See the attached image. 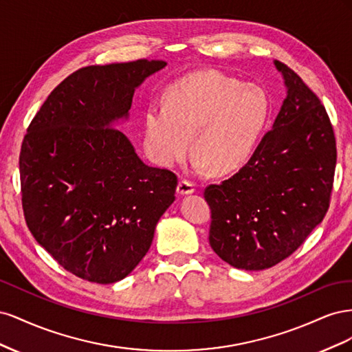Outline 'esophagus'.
Masks as SVG:
<instances>
[{"mask_svg": "<svg viewBox=\"0 0 352 352\" xmlns=\"http://www.w3.org/2000/svg\"><path fill=\"white\" fill-rule=\"evenodd\" d=\"M194 190H195L194 184L188 182V180H180V182L177 184V188H176L177 195H190V194H194Z\"/></svg>", "mask_w": 352, "mask_h": 352, "instance_id": "1", "label": "esophagus"}]
</instances>
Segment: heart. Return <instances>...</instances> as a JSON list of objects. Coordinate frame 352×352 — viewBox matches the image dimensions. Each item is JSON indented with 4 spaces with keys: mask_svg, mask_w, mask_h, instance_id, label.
<instances>
[{
    "mask_svg": "<svg viewBox=\"0 0 352 352\" xmlns=\"http://www.w3.org/2000/svg\"><path fill=\"white\" fill-rule=\"evenodd\" d=\"M272 102L257 85L216 70L190 73L170 85L164 105L153 102L144 116V146L153 162L173 167L190 150L198 172H236L248 162L269 122Z\"/></svg>",
    "mask_w": 352,
    "mask_h": 352,
    "instance_id": "1",
    "label": "heart"
}]
</instances>
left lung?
<instances>
[{
    "label": "left lung",
    "instance_id": "obj_1",
    "mask_svg": "<svg viewBox=\"0 0 352 352\" xmlns=\"http://www.w3.org/2000/svg\"><path fill=\"white\" fill-rule=\"evenodd\" d=\"M286 88L272 131L236 175L210 185V245L242 270L273 267L300 248L329 208L336 142L329 116L298 74L274 60Z\"/></svg>",
    "mask_w": 352,
    "mask_h": 352
}]
</instances>
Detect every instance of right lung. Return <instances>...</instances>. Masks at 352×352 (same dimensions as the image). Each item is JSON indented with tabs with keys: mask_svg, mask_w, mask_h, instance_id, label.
<instances>
[{
	"mask_svg": "<svg viewBox=\"0 0 352 352\" xmlns=\"http://www.w3.org/2000/svg\"><path fill=\"white\" fill-rule=\"evenodd\" d=\"M167 66L136 60L88 66L50 94L20 151L28 228L42 248L80 279H124L151 247L173 204L177 177L146 166L129 138L136 88Z\"/></svg>",
	"mask_w": 352,
	"mask_h": 352,
	"instance_id": "obj_1",
	"label": "right lung"
}]
</instances>
